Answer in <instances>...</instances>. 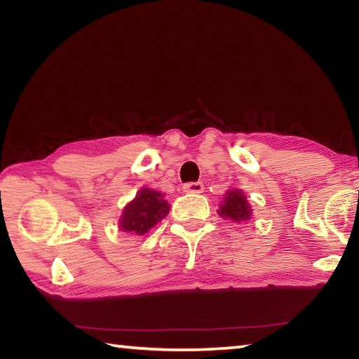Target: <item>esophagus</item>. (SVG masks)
Segmentation results:
<instances>
[{"instance_id": "1", "label": "esophagus", "mask_w": 359, "mask_h": 359, "mask_svg": "<svg viewBox=\"0 0 359 359\" xmlns=\"http://www.w3.org/2000/svg\"><path fill=\"white\" fill-rule=\"evenodd\" d=\"M184 191L185 193H203L204 185L201 184V182H189V184L184 185Z\"/></svg>"}]
</instances>
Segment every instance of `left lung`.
Returning <instances> with one entry per match:
<instances>
[{
	"instance_id": "8db88e82",
	"label": "left lung",
	"mask_w": 359,
	"mask_h": 359,
	"mask_svg": "<svg viewBox=\"0 0 359 359\" xmlns=\"http://www.w3.org/2000/svg\"><path fill=\"white\" fill-rule=\"evenodd\" d=\"M217 212L220 217L236 222V224H243V222L251 220L252 206L249 204L248 196L244 195L243 190L231 189L225 191Z\"/></svg>"
}]
</instances>
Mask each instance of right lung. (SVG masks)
<instances>
[{
  "label": "right lung",
  "mask_w": 359,
  "mask_h": 359,
  "mask_svg": "<svg viewBox=\"0 0 359 359\" xmlns=\"http://www.w3.org/2000/svg\"><path fill=\"white\" fill-rule=\"evenodd\" d=\"M170 206L164 195L151 189H140L133 201L123 209L118 229L130 235L144 236L169 214Z\"/></svg>",
  "instance_id": "1"
}]
</instances>
